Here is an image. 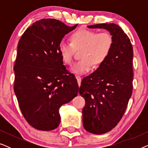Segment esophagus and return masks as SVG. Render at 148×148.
Instances as JSON below:
<instances>
[{
    "label": "esophagus",
    "instance_id": "34e87169",
    "mask_svg": "<svg viewBox=\"0 0 148 148\" xmlns=\"http://www.w3.org/2000/svg\"><path fill=\"white\" fill-rule=\"evenodd\" d=\"M76 79H77V83H78L79 86H81V82H82V77H81L80 76L77 75Z\"/></svg>",
    "mask_w": 148,
    "mask_h": 148
}]
</instances>
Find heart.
Returning <instances> with one entry per match:
<instances>
[{"instance_id":"1","label":"heart","mask_w":148,"mask_h":148,"mask_svg":"<svg viewBox=\"0 0 148 148\" xmlns=\"http://www.w3.org/2000/svg\"><path fill=\"white\" fill-rule=\"evenodd\" d=\"M113 44V37L108 32L98 33L94 30L81 29L72 34L71 42H60L59 52L62 61L69 64L73 58L75 49H82V58L73 64L71 70L75 73L84 74L91 70L93 64L98 66L106 60Z\"/></svg>"}]
</instances>
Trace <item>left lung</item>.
<instances>
[{"label":"left lung","mask_w":148,"mask_h":148,"mask_svg":"<svg viewBox=\"0 0 148 148\" xmlns=\"http://www.w3.org/2000/svg\"><path fill=\"white\" fill-rule=\"evenodd\" d=\"M103 28L114 40L106 60L90 75L83 79L79 94L86 100L83 125L94 134L112 130L124 114L133 91V46L123 30L114 23L88 25Z\"/></svg>","instance_id":"obj_1"}]
</instances>
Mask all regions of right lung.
Segmentation results:
<instances>
[{
	"label": "right lung",
	"mask_w": 148,
	"mask_h": 148,
	"mask_svg": "<svg viewBox=\"0 0 148 148\" xmlns=\"http://www.w3.org/2000/svg\"><path fill=\"white\" fill-rule=\"evenodd\" d=\"M77 26L54 19L39 20L18 43L14 91L24 118L38 130L56 129L60 106L77 95L76 78L63 65L59 52L62 38Z\"/></svg>",
	"instance_id": "add662e5"
}]
</instances>
